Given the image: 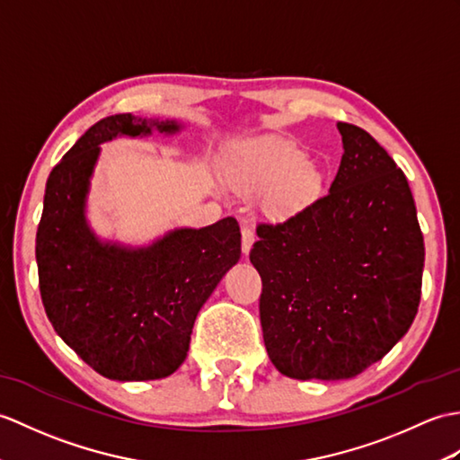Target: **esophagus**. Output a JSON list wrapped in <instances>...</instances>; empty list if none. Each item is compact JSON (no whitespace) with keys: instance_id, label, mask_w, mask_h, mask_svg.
<instances>
[{"instance_id":"obj_1","label":"esophagus","mask_w":460,"mask_h":460,"mask_svg":"<svg viewBox=\"0 0 460 460\" xmlns=\"http://www.w3.org/2000/svg\"><path fill=\"white\" fill-rule=\"evenodd\" d=\"M252 243H254V231L249 226H244L241 231V249H243L244 256L251 252Z\"/></svg>"}]
</instances>
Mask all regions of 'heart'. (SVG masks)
<instances>
[{
    "label": "heart",
    "mask_w": 460,
    "mask_h": 460,
    "mask_svg": "<svg viewBox=\"0 0 460 460\" xmlns=\"http://www.w3.org/2000/svg\"><path fill=\"white\" fill-rule=\"evenodd\" d=\"M233 186L243 194L262 198L270 219H288L312 208L323 194V174L292 143L272 141L256 146L231 172Z\"/></svg>",
    "instance_id": "1"
}]
</instances>
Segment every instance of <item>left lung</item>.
<instances>
[{
  "mask_svg": "<svg viewBox=\"0 0 460 460\" xmlns=\"http://www.w3.org/2000/svg\"><path fill=\"white\" fill-rule=\"evenodd\" d=\"M343 156L329 194L259 226L261 325L272 365L296 380L355 378L418 314L423 234L408 180L360 127L337 123Z\"/></svg>",
  "mask_w": 460,
  "mask_h": 460,
  "instance_id": "obj_1",
  "label": "left lung"
}]
</instances>
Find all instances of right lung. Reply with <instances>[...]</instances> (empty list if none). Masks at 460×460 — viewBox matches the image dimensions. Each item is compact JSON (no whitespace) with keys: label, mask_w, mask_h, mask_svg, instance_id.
Here are the masks:
<instances>
[{"label":"right lung","mask_w":460,"mask_h":460,"mask_svg":"<svg viewBox=\"0 0 460 460\" xmlns=\"http://www.w3.org/2000/svg\"><path fill=\"white\" fill-rule=\"evenodd\" d=\"M184 129L176 119L110 115L74 143L47 180L35 247L42 305L64 343L110 380L176 372L201 305L241 259L233 217L168 229L143 244L105 239L92 227L88 199L102 145Z\"/></svg>","instance_id":"1"}]
</instances>
